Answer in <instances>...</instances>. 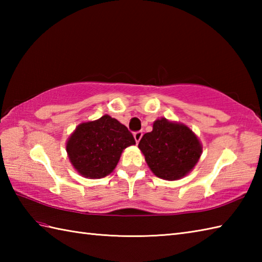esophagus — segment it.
Returning a JSON list of instances; mask_svg holds the SVG:
<instances>
[{"instance_id":"esophagus-1","label":"esophagus","mask_w":262,"mask_h":262,"mask_svg":"<svg viewBox=\"0 0 262 262\" xmlns=\"http://www.w3.org/2000/svg\"><path fill=\"white\" fill-rule=\"evenodd\" d=\"M142 136H143V133H142V132H135V133H134V138H135L136 143H138V142L141 141Z\"/></svg>"}]
</instances>
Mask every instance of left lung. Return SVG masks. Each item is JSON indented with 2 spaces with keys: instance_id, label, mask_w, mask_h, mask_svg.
I'll return each mask as SVG.
<instances>
[{
  "instance_id": "obj_1",
  "label": "left lung",
  "mask_w": 262,
  "mask_h": 262,
  "mask_svg": "<svg viewBox=\"0 0 262 262\" xmlns=\"http://www.w3.org/2000/svg\"><path fill=\"white\" fill-rule=\"evenodd\" d=\"M148 168L164 180L181 179L194 168L203 152L197 135L187 125L159 118L138 144Z\"/></svg>"
}]
</instances>
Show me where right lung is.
<instances>
[{
    "label": "right lung",
    "instance_id": "add662e5",
    "mask_svg": "<svg viewBox=\"0 0 262 262\" xmlns=\"http://www.w3.org/2000/svg\"><path fill=\"white\" fill-rule=\"evenodd\" d=\"M135 144L125 125L104 115L77 125L66 142V152L77 173L89 179H101L115 170L122 151Z\"/></svg>",
    "mask_w": 262,
    "mask_h": 262
}]
</instances>
